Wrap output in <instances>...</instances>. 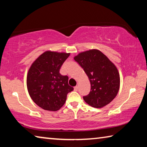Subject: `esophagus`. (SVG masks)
I'll return each instance as SVG.
<instances>
[{
  "label": "esophagus",
  "mask_w": 147,
  "mask_h": 147,
  "mask_svg": "<svg viewBox=\"0 0 147 147\" xmlns=\"http://www.w3.org/2000/svg\"><path fill=\"white\" fill-rule=\"evenodd\" d=\"M78 86H76L75 87H74V91H78Z\"/></svg>",
  "instance_id": "1"
}]
</instances>
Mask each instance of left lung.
I'll return each mask as SVG.
<instances>
[{
    "mask_svg": "<svg viewBox=\"0 0 147 147\" xmlns=\"http://www.w3.org/2000/svg\"><path fill=\"white\" fill-rule=\"evenodd\" d=\"M74 59L83 68L91 84L90 93L84 96V101L96 108L108 105L120 88V76L116 66L97 49L82 52Z\"/></svg>",
    "mask_w": 147,
    "mask_h": 147,
    "instance_id": "1",
    "label": "left lung"
}]
</instances>
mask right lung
<instances>
[{
	"mask_svg": "<svg viewBox=\"0 0 147 147\" xmlns=\"http://www.w3.org/2000/svg\"><path fill=\"white\" fill-rule=\"evenodd\" d=\"M70 53L47 51L30 67L26 77L28 93L35 103L45 110L56 111L64 105L68 93L73 90L67 76L59 69Z\"/></svg>",
	"mask_w": 147,
	"mask_h": 147,
	"instance_id": "1",
	"label": "right lung"
}]
</instances>
